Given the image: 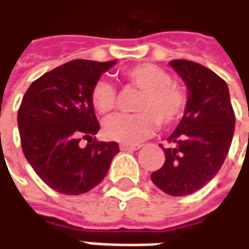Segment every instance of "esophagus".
Returning a JSON list of instances; mask_svg holds the SVG:
<instances>
[{
  "label": "esophagus",
  "instance_id": "1",
  "mask_svg": "<svg viewBox=\"0 0 249 249\" xmlns=\"http://www.w3.org/2000/svg\"><path fill=\"white\" fill-rule=\"evenodd\" d=\"M141 145H128V144H121L120 148L121 151H134V150H138Z\"/></svg>",
  "mask_w": 249,
  "mask_h": 249
}]
</instances>
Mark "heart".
Returning a JSON list of instances; mask_svg holds the SVG:
<instances>
[{
	"label": "heart",
	"mask_w": 249,
	"mask_h": 249,
	"mask_svg": "<svg viewBox=\"0 0 249 249\" xmlns=\"http://www.w3.org/2000/svg\"><path fill=\"white\" fill-rule=\"evenodd\" d=\"M121 79L126 86L141 90L134 104L137 114L107 120V138L134 145L151 137L159 124L167 128L181 118L187 102L186 92L163 68L153 63L135 65L123 71ZM90 102L98 114L109 115L117 108L118 92L108 80H98L90 89Z\"/></svg>",
	"instance_id": "b5f03b06"
}]
</instances>
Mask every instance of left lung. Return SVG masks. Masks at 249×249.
<instances>
[{
  "label": "left lung",
  "instance_id": "left-lung-1",
  "mask_svg": "<svg viewBox=\"0 0 249 249\" xmlns=\"http://www.w3.org/2000/svg\"><path fill=\"white\" fill-rule=\"evenodd\" d=\"M170 66L184 80L189 96L180 124L167 138L170 147H161L166 161L151 173V180L170 196H186L221 170L232 142L235 114L222 77L190 60H173Z\"/></svg>",
  "mask_w": 249,
  "mask_h": 249
}]
</instances>
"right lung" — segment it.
<instances>
[{"mask_svg":"<svg viewBox=\"0 0 249 249\" xmlns=\"http://www.w3.org/2000/svg\"><path fill=\"white\" fill-rule=\"evenodd\" d=\"M111 62L72 60L34 80L23 96L17 123L27 161L38 177L63 195H82L99 184L118 142L98 141L90 89ZM80 139H88L86 147Z\"/></svg>","mask_w":249,"mask_h":249,"instance_id":"obj_1","label":"right lung"}]
</instances>
